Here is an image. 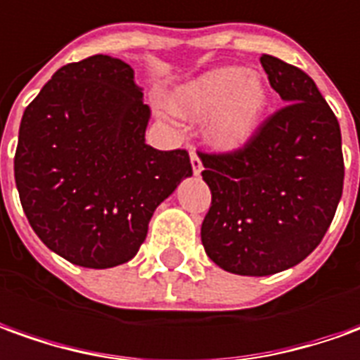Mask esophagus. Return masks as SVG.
<instances>
[{"label":"esophagus","instance_id":"1","mask_svg":"<svg viewBox=\"0 0 360 360\" xmlns=\"http://www.w3.org/2000/svg\"><path fill=\"white\" fill-rule=\"evenodd\" d=\"M190 162H192V172H194L195 176L204 170V165H202V160H200V156H198L195 150H190Z\"/></svg>","mask_w":360,"mask_h":360}]
</instances>
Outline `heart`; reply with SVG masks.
<instances>
[{
	"label": "heart",
	"instance_id": "obj_1",
	"mask_svg": "<svg viewBox=\"0 0 360 360\" xmlns=\"http://www.w3.org/2000/svg\"><path fill=\"white\" fill-rule=\"evenodd\" d=\"M176 115H207L204 137L219 153H237L257 137L269 108V86L257 72L237 66L213 68L186 82L168 101Z\"/></svg>",
	"mask_w": 360,
	"mask_h": 360
}]
</instances>
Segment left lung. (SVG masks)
<instances>
[{
    "label": "left lung",
    "instance_id": "1",
    "mask_svg": "<svg viewBox=\"0 0 360 360\" xmlns=\"http://www.w3.org/2000/svg\"><path fill=\"white\" fill-rule=\"evenodd\" d=\"M284 108L231 155H200L212 205L202 243L219 269L269 276L296 266L321 243L343 194L341 129L316 82L262 54Z\"/></svg>",
    "mask_w": 360,
    "mask_h": 360
}]
</instances>
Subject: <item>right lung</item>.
<instances>
[{"mask_svg":"<svg viewBox=\"0 0 360 360\" xmlns=\"http://www.w3.org/2000/svg\"><path fill=\"white\" fill-rule=\"evenodd\" d=\"M150 109L127 62L66 64L25 109L15 184L39 239L86 269L137 255L158 205L192 176L186 150L145 143Z\"/></svg>","mask_w":360,"mask_h":360,"instance_id":"obj_1","label":"right lung"}]
</instances>
